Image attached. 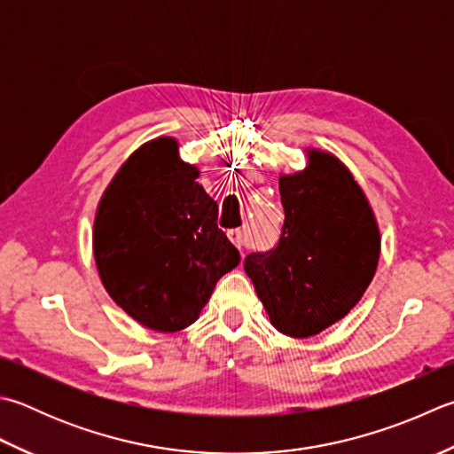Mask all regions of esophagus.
<instances>
[{
	"label": "esophagus",
	"mask_w": 454,
	"mask_h": 454,
	"mask_svg": "<svg viewBox=\"0 0 454 454\" xmlns=\"http://www.w3.org/2000/svg\"><path fill=\"white\" fill-rule=\"evenodd\" d=\"M228 238L232 239V244L236 246V247H239V250H242V247L247 244V236H246V230H242V228H236V230H230L228 232Z\"/></svg>",
	"instance_id": "obj_1"
}]
</instances>
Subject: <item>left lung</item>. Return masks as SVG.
<instances>
[{"label":"left lung","instance_id":"obj_1","mask_svg":"<svg viewBox=\"0 0 454 454\" xmlns=\"http://www.w3.org/2000/svg\"><path fill=\"white\" fill-rule=\"evenodd\" d=\"M278 246L247 254L244 270L271 325L307 339L340 321L376 273L380 232L358 183L339 159L310 151L305 171L281 176Z\"/></svg>","mask_w":454,"mask_h":454}]
</instances>
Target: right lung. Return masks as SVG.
<instances>
[{"mask_svg": "<svg viewBox=\"0 0 454 454\" xmlns=\"http://www.w3.org/2000/svg\"><path fill=\"white\" fill-rule=\"evenodd\" d=\"M176 149L171 137L139 147L106 189L94 222V257L106 291L159 333L197 321L216 281L239 263V252L216 224V200Z\"/></svg>", "mask_w": 454, "mask_h": 454, "instance_id": "right-lung-1", "label": "right lung"}]
</instances>
